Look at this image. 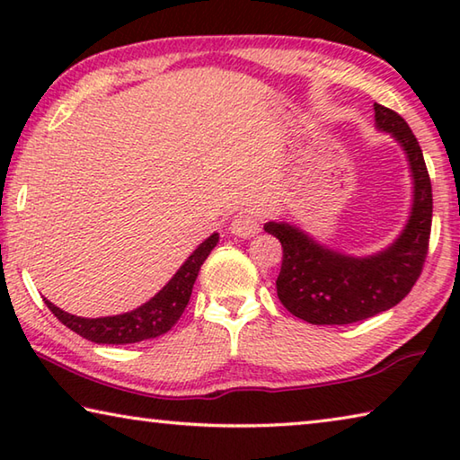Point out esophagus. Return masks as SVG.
Segmentation results:
<instances>
[{
	"instance_id": "obj_1",
	"label": "esophagus",
	"mask_w": 460,
	"mask_h": 460,
	"mask_svg": "<svg viewBox=\"0 0 460 460\" xmlns=\"http://www.w3.org/2000/svg\"><path fill=\"white\" fill-rule=\"evenodd\" d=\"M261 229V219L252 211L237 213L231 221V233L237 237H253Z\"/></svg>"
}]
</instances>
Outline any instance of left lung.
I'll use <instances>...</instances> for the list:
<instances>
[{"label": "left lung", "instance_id": "1", "mask_svg": "<svg viewBox=\"0 0 460 460\" xmlns=\"http://www.w3.org/2000/svg\"><path fill=\"white\" fill-rule=\"evenodd\" d=\"M373 107L377 128L403 146L414 174V208L400 239L385 252L357 260L324 249L286 223L263 227L282 243L278 298L310 324H351L384 313L406 298L422 274L432 229V184L422 147L400 113Z\"/></svg>", "mask_w": 460, "mask_h": 460}]
</instances>
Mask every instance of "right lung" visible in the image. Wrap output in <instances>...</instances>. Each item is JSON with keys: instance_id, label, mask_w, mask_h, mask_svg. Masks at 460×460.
<instances>
[{"instance_id": "add662e5", "label": "right lung", "mask_w": 460, "mask_h": 460, "mask_svg": "<svg viewBox=\"0 0 460 460\" xmlns=\"http://www.w3.org/2000/svg\"><path fill=\"white\" fill-rule=\"evenodd\" d=\"M219 233H213L205 243L197 247L184 266L176 271L174 278L154 296L150 302L139 306L131 313L105 316V318H81L68 314L44 298L46 306L58 321L68 326L73 332L81 334L83 339L99 342V345H128V342H139L146 339H155L168 332L182 316L186 305H189L194 279H197L200 266L213 252Z\"/></svg>"}]
</instances>
